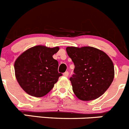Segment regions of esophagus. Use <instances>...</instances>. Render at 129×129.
I'll return each mask as SVG.
<instances>
[{
  "mask_svg": "<svg viewBox=\"0 0 129 129\" xmlns=\"http://www.w3.org/2000/svg\"><path fill=\"white\" fill-rule=\"evenodd\" d=\"M63 76H66V77H67L69 76V72L68 71H66V72H65L64 73H63Z\"/></svg>",
  "mask_w": 129,
  "mask_h": 129,
  "instance_id": "34e87169",
  "label": "esophagus"
}]
</instances>
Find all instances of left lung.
Wrapping results in <instances>:
<instances>
[{
	"instance_id": "obj_1",
	"label": "left lung",
	"mask_w": 129,
	"mask_h": 129,
	"mask_svg": "<svg viewBox=\"0 0 129 129\" xmlns=\"http://www.w3.org/2000/svg\"><path fill=\"white\" fill-rule=\"evenodd\" d=\"M66 51L75 66L69 79L74 94L81 101L99 98L113 81L115 71L110 58L93 47H67Z\"/></svg>"
}]
</instances>
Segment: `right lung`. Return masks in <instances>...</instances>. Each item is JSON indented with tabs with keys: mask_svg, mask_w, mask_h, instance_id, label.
<instances>
[{
	"mask_svg": "<svg viewBox=\"0 0 129 129\" xmlns=\"http://www.w3.org/2000/svg\"><path fill=\"white\" fill-rule=\"evenodd\" d=\"M58 50V47L36 46L24 51L16 60V78L26 93L41 97L53 88L62 75L58 72V62L53 58Z\"/></svg>",
	"mask_w": 129,
	"mask_h": 129,
	"instance_id": "obj_1",
	"label": "right lung"
}]
</instances>
